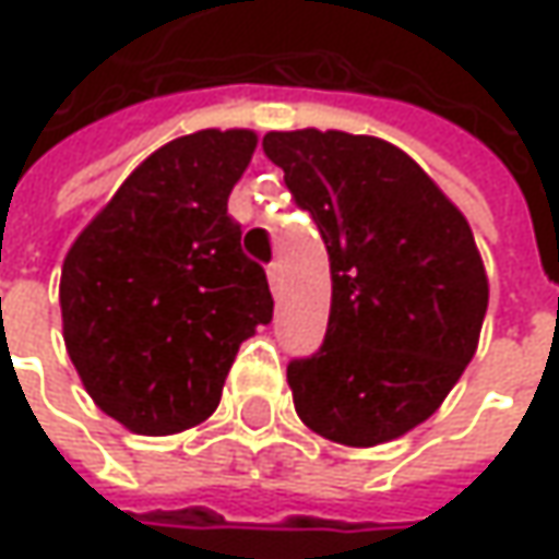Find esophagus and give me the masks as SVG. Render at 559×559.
Listing matches in <instances>:
<instances>
[{
  "label": "esophagus",
  "instance_id": "esophagus-1",
  "mask_svg": "<svg viewBox=\"0 0 559 559\" xmlns=\"http://www.w3.org/2000/svg\"><path fill=\"white\" fill-rule=\"evenodd\" d=\"M280 276H283V266L280 264L266 266V280H270V289H273V293L280 289Z\"/></svg>",
  "mask_w": 559,
  "mask_h": 559
}]
</instances>
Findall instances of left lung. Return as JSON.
<instances>
[{"label":"left lung","instance_id":"obj_1","mask_svg":"<svg viewBox=\"0 0 559 559\" xmlns=\"http://www.w3.org/2000/svg\"><path fill=\"white\" fill-rule=\"evenodd\" d=\"M330 254L321 352L289 361L298 418L333 443L377 447L428 421L478 349L488 273L462 210L371 134L266 131Z\"/></svg>","mask_w":559,"mask_h":559}]
</instances>
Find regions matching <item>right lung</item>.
Here are the masks:
<instances>
[{"mask_svg":"<svg viewBox=\"0 0 559 559\" xmlns=\"http://www.w3.org/2000/svg\"><path fill=\"white\" fill-rule=\"evenodd\" d=\"M254 147L248 128L163 144L66 254V349L91 400L128 431L207 421L238 346L273 318L264 266L241 254L226 213Z\"/></svg>","mask_w":559,"mask_h":559,"instance_id":"1","label":"right lung"}]
</instances>
